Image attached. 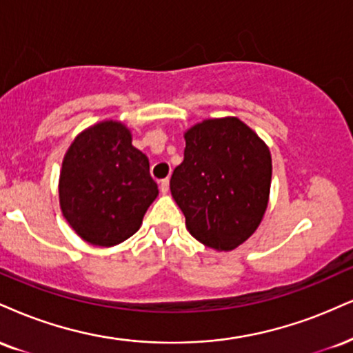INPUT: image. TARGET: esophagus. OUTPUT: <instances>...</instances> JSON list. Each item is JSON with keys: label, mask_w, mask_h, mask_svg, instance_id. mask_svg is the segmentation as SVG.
<instances>
[{"label": "esophagus", "mask_w": 353, "mask_h": 353, "mask_svg": "<svg viewBox=\"0 0 353 353\" xmlns=\"http://www.w3.org/2000/svg\"><path fill=\"white\" fill-rule=\"evenodd\" d=\"M159 189H161V192H163V194L169 192V179H168V177L159 182Z\"/></svg>", "instance_id": "esophagus-1"}]
</instances>
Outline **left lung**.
Listing matches in <instances>:
<instances>
[{"instance_id": "obj_1", "label": "left lung", "mask_w": 353, "mask_h": 353, "mask_svg": "<svg viewBox=\"0 0 353 353\" xmlns=\"http://www.w3.org/2000/svg\"><path fill=\"white\" fill-rule=\"evenodd\" d=\"M171 194L195 240L232 252L260 227L270 201L268 144L236 117L207 118L184 133Z\"/></svg>"}]
</instances>
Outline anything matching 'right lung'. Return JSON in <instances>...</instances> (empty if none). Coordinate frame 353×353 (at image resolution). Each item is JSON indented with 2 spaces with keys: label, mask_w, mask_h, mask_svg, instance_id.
Wrapping results in <instances>:
<instances>
[{
  "label": "right lung",
  "mask_w": 353,
  "mask_h": 353,
  "mask_svg": "<svg viewBox=\"0 0 353 353\" xmlns=\"http://www.w3.org/2000/svg\"><path fill=\"white\" fill-rule=\"evenodd\" d=\"M131 141L125 123L103 120L80 131L63 156L62 215L93 246L108 248L134 235L159 194L150 161Z\"/></svg>",
  "instance_id": "1"
}]
</instances>
